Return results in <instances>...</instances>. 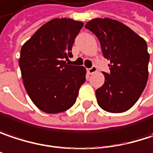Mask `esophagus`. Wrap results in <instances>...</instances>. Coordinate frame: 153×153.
Instances as JSON below:
<instances>
[{"mask_svg": "<svg viewBox=\"0 0 153 153\" xmlns=\"http://www.w3.org/2000/svg\"><path fill=\"white\" fill-rule=\"evenodd\" d=\"M96 71H97V69H96V66H94V65H93L91 68H88V73L89 74H94Z\"/></svg>", "mask_w": 153, "mask_h": 153, "instance_id": "34e87169", "label": "esophagus"}]
</instances>
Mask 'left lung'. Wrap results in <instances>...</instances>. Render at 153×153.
<instances>
[{"label": "left lung", "instance_id": "left-lung-1", "mask_svg": "<svg viewBox=\"0 0 153 153\" xmlns=\"http://www.w3.org/2000/svg\"><path fill=\"white\" fill-rule=\"evenodd\" d=\"M85 27L100 41L109 60L110 73L95 91L98 105L107 112L123 113L139 99L148 79L150 55L145 39L125 24L110 18H94Z\"/></svg>", "mask_w": 153, "mask_h": 153}]
</instances>
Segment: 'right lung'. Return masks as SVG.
<instances>
[{
	"label": "right lung",
	"mask_w": 153,
	"mask_h": 153,
	"mask_svg": "<svg viewBox=\"0 0 153 153\" xmlns=\"http://www.w3.org/2000/svg\"><path fill=\"white\" fill-rule=\"evenodd\" d=\"M83 22L55 18L45 23L22 46L19 65L24 88L42 111L57 114L75 103L86 80L84 66L68 65L74 39Z\"/></svg>",
	"instance_id": "1"
}]
</instances>
